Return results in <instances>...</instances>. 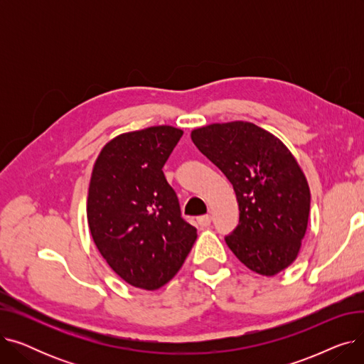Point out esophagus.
<instances>
[{
    "instance_id": "34e87169",
    "label": "esophagus",
    "mask_w": 364,
    "mask_h": 364,
    "mask_svg": "<svg viewBox=\"0 0 364 364\" xmlns=\"http://www.w3.org/2000/svg\"><path fill=\"white\" fill-rule=\"evenodd\" d=\"M198 224H199L202 228H208L209 225H211V217H209V215H200V217H198Z\"/></svg>"
}]
</instances>
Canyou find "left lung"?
<instances>
[{"label": "left lung", "instance_id": "obj_1", "mask_svg": "<svg viewBox=\"0 0 364 364\" xmlns=\"http://www.w3.org/2000/svg\"><path fill=\"white\" fill-rule=\"evenodd\" d=\"M195 146L233 184L239 224L225 243L247 269L274 276L301 247L310 188L289 149L252 122L211 124L192 131Z\"/></svg>", "mask_w": 364, "mask_h": 364}]
</instances>
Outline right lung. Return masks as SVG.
<instances>
[{
  "instance_id": "right-lung-1",
  "label": "right lung",
  "mask_w": 364,
  "mask_h": 364,
  "mask_svg": "<svg viewBox=\"0 0 364 364\" xmlns=\"http://www.w3.org/2000/svg\"><path fill=\"white\" fill-rule=\"evenodd\" d=\"M181 136L169 125L121 134L92 168L87 199L92 240L110 269L136 288L155 291L168 283L198 237L162 171Z\"/></svg>"
}]
</instances>
